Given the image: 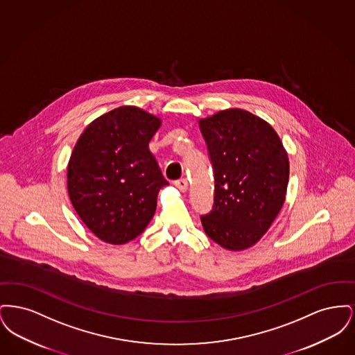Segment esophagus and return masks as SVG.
I'll return each mask as SVG.
<instances>
[{"instance_id": "34e87169", "label": "esophagus", "mask_w": 355, "mask_h": 355, "mask_svg": "<svg viewBox=\"0 0 355 355\" xmlns=\"http://www.w3.org/2000/svg\"><path fill=\"white\" fill-rule=\"evenodd\" d=\"M174 185H175V187H177L180 191H182V193H185V191H187V189H189V182H187L186 178L177 180V181L174 182Z\"/></svg>"}]
</instances>
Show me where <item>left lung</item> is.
Returning <instances> with one entry per match:
<instances>
[{"label":"left lung","instance_id":"1","mask_svg":"<svg viewBox=\"0 0 355 355\" xmlns=\"http://www.w3.org/2000/svg\"><path fill=\"white\" fill-rule=\"evenodd\" d=\"M214 169L213 210L203 230L220 248L254 246L278 217L288 184L286 149L270 123L233 107L198 119Z\"/></svg>","mask_w":355,"mask_h":355}]
</instances>
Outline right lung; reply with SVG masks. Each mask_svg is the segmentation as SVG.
<instances>
[{"label": "right lung", "instance_id": "obj_1", "mask_svg": "<svg viewBox=\"0 0 355 355\" xmlns=\"http://www.w3.org/2000/svg\"><path fill=\"white\" fill-rule=\"evenodd\" d=\"M162 119L141 107H116L92 121L69 158V198L103 242L125 245L152 220L164 178L149 149Z\"/></svg>", "mask_w": 355, "mask_h": 355}]
</instances>
